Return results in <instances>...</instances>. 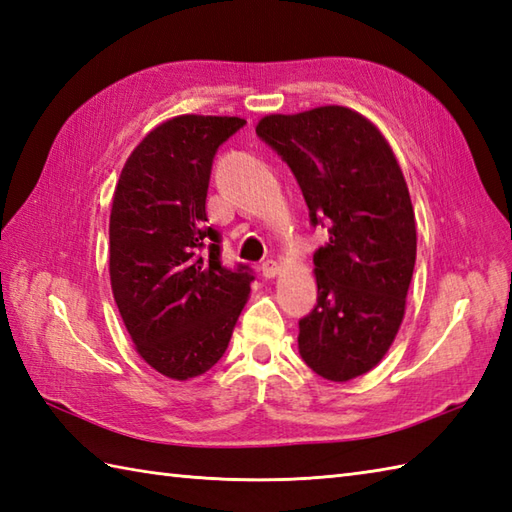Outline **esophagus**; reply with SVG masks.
Segmentation results:
<instances>
[{"label": "esophagus", "instance_id": "obj_1", "mask_svg": "<svg viewBox=\"0 0 512 512\" xmlns=\"http://www.w3.org/2000/svg\"><path fill=\"white\" fill-rule=\"evenodd\" d=\"M279 264L275 262V259H266V262L262 264V275L266 277V279H275L277 275H279Z\"/></svg>", "mask_w": 512, "mask_h": 512}]
</instances>
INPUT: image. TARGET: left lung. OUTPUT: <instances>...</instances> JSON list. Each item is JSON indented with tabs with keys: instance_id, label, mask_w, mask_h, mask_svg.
Returning a JSON list of instances; mask_svg holds the SVG:
<instances>
[{
	"instance_id": "8db88e82",
	"label": "left lung",
	"mask_w": 512,
	"mask_h": 512,
	"mask_svg": "<svg viewBox=\"0 0 512 512\" xmlns=\"http://www.w3.org/2000/svg\"><path fill=\"white\" fill-rule=\"evenodd\" d=\"M255 132L295 173L312 224L330 226L297 341L312 372L347 383L383 361L405 317L418 242L405 176L380 129L350 107L268 114Z\"/></svg>"
}]
</instances>
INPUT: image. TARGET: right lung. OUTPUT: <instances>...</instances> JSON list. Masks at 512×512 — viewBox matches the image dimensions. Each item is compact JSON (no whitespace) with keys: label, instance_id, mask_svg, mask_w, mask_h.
<instances>
[{"label":"right lung","instance_id":"add662e5","mask_svg":"<svg viewBox=\"0 0 512 512\" xmlns=\"http://www.w3.org/2000/svg\"><path fill=\"white\" fill-rule=\"evenodd\" d=\"M244 118L182 114L140 140L110 213L114 301L140 358L173 380L202 376L226 352L253 275L220 262L206 226L217 147Z\"/></svg>","mask_w":512,"mask_h":512}]
</instances>
